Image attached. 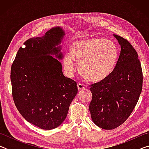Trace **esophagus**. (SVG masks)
Returning a JSON list of instances; mask_svg holds the SVG:
<instances>
[{"label": "esophagus", "instance_id": "obj_1", "mask_svg": "<svg viewBox=\"0 0 149 149\" xmlns=\"http://www.w3.org/2000/svg\"><path fill=\"white\" fill-rule=\"evenodd\" d=\"M85 88V86L82 84H77V89L79 91H81L83 89H84Z\"/></svg>", "mask_w": 149, "mask_h": 149}]
</instances>
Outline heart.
<instances>
[{
	"mask_svg": "<svg viewBox=\"0 0 149 149\" xmlns=\"http://www.w3.org/2000/svg\"><path fill=\"white\" fill-rule=\"evenodd\" d=\"M118 56L119 50L114 41L93 37L74 42L72 53L65 54L64 65L69 74H74L77 60L85 77L92 82H100L114 70Z\"/></svg>",
	"mask_w": 149,
	"mask_h": 149,
	"instance_id": "1",
	"label": "heart"
}]
</instances>
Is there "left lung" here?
<instances>
[{
	"label": "left lung",
	"instance_id": "left-lung-1",
	"mask_svg": "<svg viewBox=\"0 0 149 149\" xmlns=\"http://www.w3.org/2000/svg\"><path fill=\"white\" fill-rule=\"evenodd\" d=\"M121 46L114 70L107 79L91 85L89 111L93 122L104 130L122 125L132 114L143 87V72L138 54L130 42L114 35Z\"/></svg>",
	"mask_w": 149,
	"mask_h": 149
}]
</instances>
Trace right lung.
I'll use <instances>...</instances> for the list:
<instances>
[{"label":"right lung","mask_w":149,"mask_h":149,"mask_svg":"<svg viewBox=\"0 0 149 149\" xmlns=\"http://www.w3.org/2000/svg\"><path fill=\"white\" fill-rule=\"evenodd\" d=\"M65 33L55 27L41 37H33L21 47L12 64V97L27 122L41 129H54L64 122L77 93V83L65 77L62 39Z\"/></svg>","instance_id":"right-lung-1"}]
</instances>
